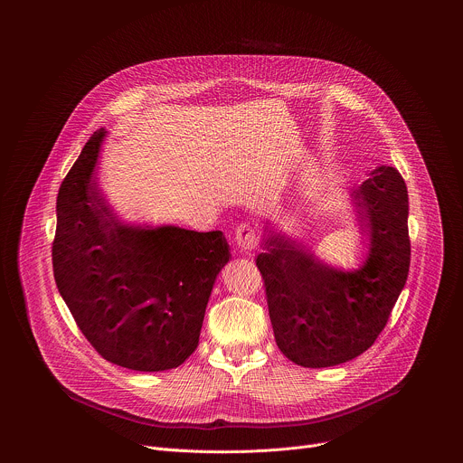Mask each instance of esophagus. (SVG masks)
<instances>
[{
    "instance_id": "34e87169",
    "label": "esophagus",
    "mask_w": 463,
    "mask_h": 463,
    "mask_svg": "<svg viewBox=\"0 0 463 463\" xmlns=\"http://www.w3.org/2000/svg\"><path fill=\"white\" fill-rule=\"evenodd\" d=\"M256 243H258V234L254 232V229H250L247 225H240L236 229V245L240 250L249 252L256 247Z\"/></svg>"
}]
</instances>
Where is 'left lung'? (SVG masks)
<instances>
[{
    "mask_svg": "<svg viewBox=\"0 0 463 463\" xmlns=\"http://www.w3.org/2000/svg\"><path fill=\"white\" fill-rule=\"evenodd\" d=\"M352 197L361 231L370 236L359 271L327 268L280 234H269L268 250L256 258L277 346L306 368L335 366L366 352L409 277V194L402 174L377 166Z\"/></svg>",
    "mask_w": 463,
    "mask_h": 463,
    "instance_id": "8db88e82",
    "label": "left lung"
}]
</instances>
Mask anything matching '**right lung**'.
I'll use <instances>...</instances> for the list:
<instances>
[{"instance_id": "obj_1", "label": "right lung", "mask_w": 463, "mask_h": 463, "mask_svg": "<svg viewBox=\"0 0 463 463\" xmlns=\"http://www.w3.org/2000/svg\"><path fill=\"white\" fill-rule=\"evenodd\" d=\"M104 136L99 129L90 137L58 190L56 288L106 361L137 372L170 370L200 343L229 243L222 231L120 225L93 177Z\"/></svg>"}]
</instances>
